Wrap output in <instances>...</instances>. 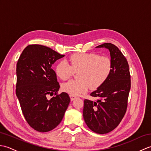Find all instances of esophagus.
Instances as JSON below:
<instances>
[{
  "instance_id": "1",
  "label": "esophagus",
  "mask_w": 151,
  "mask_h": 151,
  "mask_svg": "<svg viewBox=\"0 0 151 151\" xmlns=\"http://www.w3.org/2000/svg\"><path fill=\"white\" fill-rule=\"evenodd\" d=\"M70 101H73L75 100V99H76V97L75 95H70Z\"/></svg>"
}]
</instances>
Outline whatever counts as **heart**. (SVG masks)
I'll return each mask as SVG.
<instances>
[{
    "label": "heart",
    "mask_w": 151,
    "mask_h": 151,
    "mask_svg": "<svg viewBox=\"0 0 151 151\" xmlns=\"http://www.w3.org/2000/svg\"><path fill=\"white\" fill-rule=\"evenodd\" d=\"M69 63L62 60L57 64L56 73L65 81L79 71V81H69L62 85L63 90L72 95H79L88 91L89 86L97 89L107 81L113 67L112 60L108 56L97 53H75L68 58Z\"/></svg>",
    "instance_id": "b5f03b06"
}]
</instances>
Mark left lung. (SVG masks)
I'll list each match as a JSON object with an SVG mask.
<instances>
[{
	"label": "left lung",
	"mask_w": 151,
	"mask_h": 151,
	"mask_svg": "<svg viewBox=\"0 0 151 151\" xmlns=\"http://www.w3.org/2000/svg\"><path fill=\"white\" fill-rule=\"evenodd\" d=\"M102 47L110 51L113 67L107 81L90 94L97 101L84 100L83 117L89 129L104 134L115 129L126 113L130 75L126 58L115 45L106 43L96 47Z\"/></svg>",
	"instance_id": "8db88e82"
}]
</instances>
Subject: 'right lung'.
<instances>
[{
  "label": "right lung",
  "instance_id": "1",
  "mask_svg": "<svg viewBox=\"0 0 151 151\" xmlns=\"http://www.w3.org/2000/svg\"><path fill=\"white\" fill-rule=\"evenodd\" d=\"M64 55L41 45H30L22 51L17 63L16 95L25 119L40 132L58 125L70 102L65 92L58 95L60 84L52 65ZM55 95L48 99V95Z\"/></svg>",
  "mask_w": 151,
  "mask_h": 151
}]
</instances>
